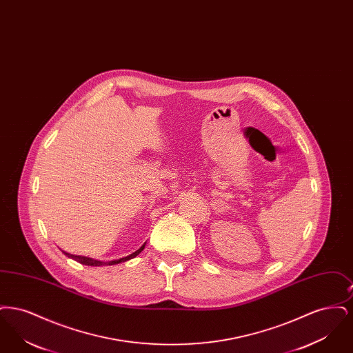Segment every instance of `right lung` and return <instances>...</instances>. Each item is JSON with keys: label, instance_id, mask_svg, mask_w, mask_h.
Segmentation results:
<instances>
[{"label": "right lung", "instance_id": "right-lung-1", "mask_svg": "<svg viewBox=\"0 0 353 353\" xmlns=\"http://www.w3.org/2000/svg\"><path fill=\"white\" fill-rule=\"evenodd\" d=\"M144 248H145V243H144L139 250H136V252H132V254H130V255H127V256H124V258H120V259L110 261V262H101V261H97V259H92V258H88V256L74 255V254H68V252H63V254H66L68 258H71V259H74V261H77V262H79V263H82V265H85V266H111V265H118L120 262H125V261L132 259L136 255H139L140 252H143Z\"/></svg>", "mask_w": 353, "mask_h": 353}]
</instances>
